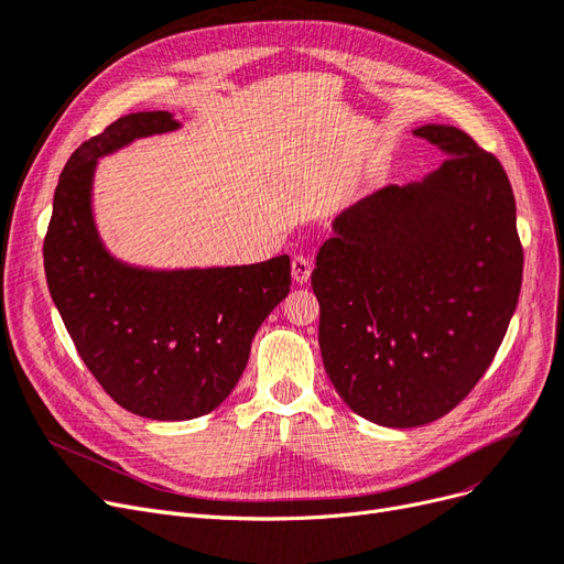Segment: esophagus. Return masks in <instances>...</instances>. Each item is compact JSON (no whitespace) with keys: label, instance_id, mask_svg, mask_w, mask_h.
I'll list each match as a JSON object with an SVG mask.
<instances>
[{"label":"esophagus","instance_id":"34e87169","mask_svg":"<svg viewBox=\"0 0 564 564\" xmlns=\"http://www.w3.org/2000/svg\"><path fill=\"white\" fill-rule=\"evenodd\" d=\"M311 260L308 258H304V256H295L293 258V279H295V283H300V285H304L306 281H308V276H311Z\"/></svg>","mask_w":564,"mask_h":564}]
</instances>
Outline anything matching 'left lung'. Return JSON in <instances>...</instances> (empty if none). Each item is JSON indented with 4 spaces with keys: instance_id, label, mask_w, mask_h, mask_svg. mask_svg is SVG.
I'll list each match as a JSON object with an SVG mask.
<instances>
[{
    "instance_id": "obj_1",
    "label": "left lung",
    "mask_w": 564,
    "mask_h": 564,
    "mask_svg": "<svg viewBox=\"0 0 564 564\" xmlns=\"http://www.w3.org/2000/svg\"><path fill=\"white\" fill-rule=\"evenodd\" d=\"M415 137L446 160L348 206L318 250V344L339 398L383 427L460 404L502 344L523 281L516 199L499 160L453 124Z\"/></svg>"
}]
</instances>
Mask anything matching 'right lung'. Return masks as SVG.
<instances>
[{
	"mask_svg": "<svg viewBox=\"0 0 564 564\" xmlns=\"http://www.w3.org/2000/svg\"><path fill=\"white\" fill-rule=\"evenodd\" d=\"M181 130L170 111H137L80 143L59 174L44 241L51 297L80 360L141 419L191 421L220 406L258 327L290 293V258L155 269L116 258L93 208L97 162L137 139Z\"/></svg>",
	"mask_w": 564,
	"mask_h": 564,
	"instance_id": "1",
	"label": "right lung"
}]
</instances>
